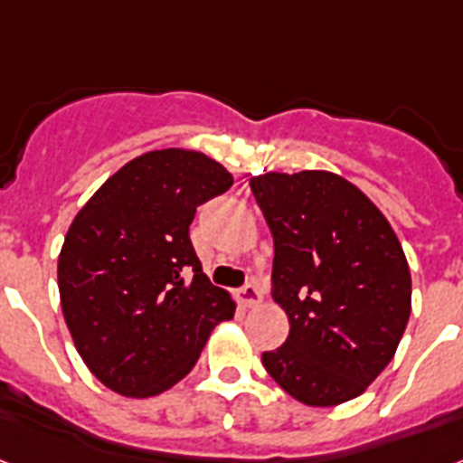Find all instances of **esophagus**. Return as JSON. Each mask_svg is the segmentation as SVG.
<instances>
[{"label": "esophagus", "mask_w": 463, "mask_h": 463, "mask_svg": "<svg viewBox=\"0 0 463 463\" xmlns=\"http://www.w3.org/2000/svg\"><path fill=\"white\" fill-rule=\"evenodd\" d=\"M236 300L241 303V307H255L262 300V293H260V288L255 284H248L236 293Z\"/></svg>", "instance_id": "1"}]
</instances>
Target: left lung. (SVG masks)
I'll use <instances>...</instances> for the list:
<instances>
[{
  "label": "left lung",
  "mask_w": 463,
  "mask_h": 463,
  "mask_svg": "<svg viewBox=\"0 0 463 463\" xmlns=\"http://www.w3.org/2000/svg\"><path fill=\"white\" fill-rule=\"evenodd\" d=\"M250 189L274 236V300L291 324L262 364L307 407L354 400L391 364L410 322L400 239L372 198L335 172H265Z\"/></svg>",
  "instance_id": "1"
}]
</instances>
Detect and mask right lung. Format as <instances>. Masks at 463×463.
I'll list each match as a JSON object with an SVG mask.
<instances>
[{
    "instance_id": "obj_1",
    "label": "right lung",
    "mask_w": 463,
    "mask_h": 463,
    "mask_svg": "<svg viewBox=\"0 0 463 463\" xmlns=\"http://www.w3.org/2000/svg\"><path fill=\"white\" fill-rule=\"evenodd\" d=\"M232 184L215 158L160 148L110 175L72 220L59 253L61 309L87 369L118 395L170 391L234 317L189 239L198 205Z\"/></svg>"
}]
</instances>
